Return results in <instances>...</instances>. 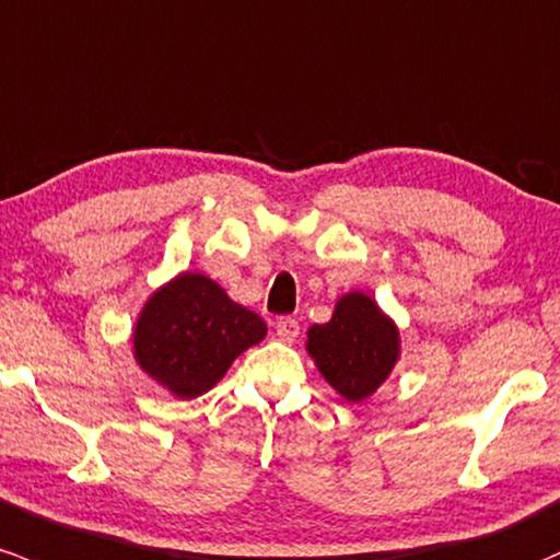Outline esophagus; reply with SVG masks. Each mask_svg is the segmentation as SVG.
Wrapping results in <instances>:
<instances>
[{
	"mask_svg": "<svg viewBox=\"0 0 560 560\" xmlns=\"http://www.w3.org/2000/svg\"><path fill=\"white\" fill-rule=\"evenodd\" d=\"M273 327H276V335H279V340H284V342H294V340H298V335H300L298 318L281 316V318H276Z\"/></svg>",
	"mask_w": 560,
	"mask_h": 560,
	"instance_id": "esophagus-1",
	"label": "esophagus"
}]
</instances>
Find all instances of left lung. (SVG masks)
<instances>
[{"mask_svg": "<svg viewBox=\"0 0 560 560\" xmlns=\"http://www.w3.org/2000/svg\"><path fill=\"white\" fill-rule=\"evenodd\" d=\"M308 350L318 372L348 401H364L385 383L398 359V329L366 294L337 303L327 324L308 329Z\"/></svg>", "mask_w": 560, "mask_h": 560, "instance_id": "obj_1", "label": "left lung"}]
</instances>
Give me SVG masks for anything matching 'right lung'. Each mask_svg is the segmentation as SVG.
Instances as JSON below:
<instances>
[{
    "label": "right lung",
    "instance_id": "add662e5",
    "mask_svg": "<svg viewBox=\"0 0 560 560\" xmlns=\"http://www.w3.org/2000/svg\"><path fill=\"white\" fill-rule=\"evenodd\" d=\"M266 322L201 273H183L149 300L135 327V359L180 398L207 393Z\"/></svg>",
    "mask_w": 560,
    "mask_h": 560
}]
</instances>
